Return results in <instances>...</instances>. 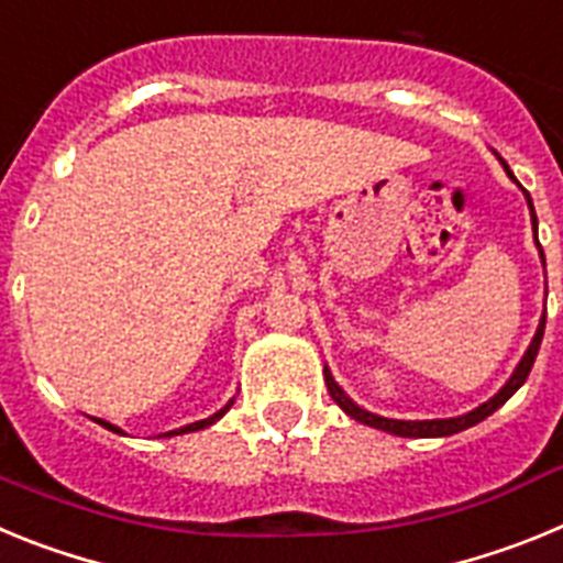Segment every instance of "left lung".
<instances>
[{
  "instance_id": "8db88e82",
  "label": "left lung",
  "mask_w": 563,
  "mask_h": 563,
  "mask_svg": "<svg viewBox=\"0 0 563 563\" xmlns=\"http://www.w3.org/2000/svg\"><path fill=\"white\" fill-rule=\"evenodd\" d=\"M530 211H533V206H530ZM533 225H536V213H533ZM541 338H544V318H541L539 330H536L533 341H530V346H527L525 357L519 361V366H516V372L510 375V380H507L505 386H501V389L490 397V400L482 402L479 409L467 411V415H462V417H449V420H391V417L372 415V411L361 409L357 402H352V397H346V391L338 386L335 377L330 375V369H324V380H327V389H330L332 400H335L338 406H341V409L352 417V420L363 422V426L389 431V434H397V437H451V434H460V431L471 429V426L482 422L485 417H490L496 409H499V406H505V402L516 395V389H519L521 383L527 380V375H530V369H533L536 355H539V346H541Z\"/></svg>"
}]
</instances>
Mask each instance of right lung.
I'll use <instances>...</instances> for the list:
<instances>
[{
    "mask_svg": "<svg viewBox=\"0 0 563 563\" xmlns=\"http://www.w3.org/2000/svg\"><path fill=\"white\" fill-rule=\"evenodd\" d=\"M231 402H233V400H231ZM231 402H228L225 409H220V411H217V415H211V417H208V420H197V422H191V426H183V429H177V431H168L166 437H174V434H188V431H200V429H208V426H213V422L220 420V417L225 415L228 409H231ZM98 422H101L103 429L114 431V434H123V431L118 429V426H112V422H107V420H98Z\"/></svg>",
    "mask_w": 563,
    "mask_h": 563,
    "instance_id": "1",
    "label": "right lung"
}]
</instances>
